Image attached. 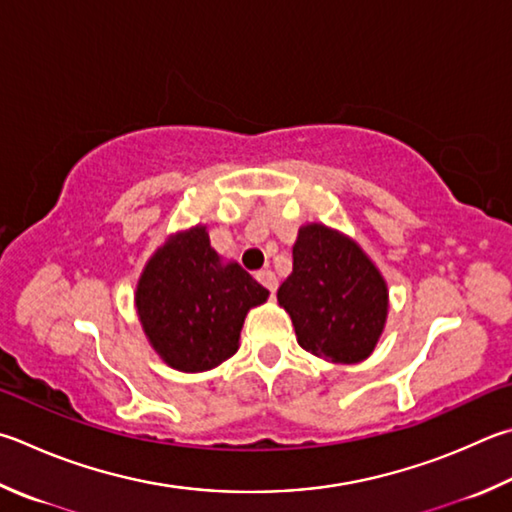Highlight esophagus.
<instances>
[{
  "instance_id": "34e87169",
  "label": "esophagus",
  "mask_w": 512,
  "mask_h": 512,
  "mask_svg": "<svg viewBox=\"0 0 512 512\" xmlns=\"http://www.w3.org/2000/svg\"><path fill=\"white\" fill-rule=\"evenodd\" d=\"M257 280L262 282L268 288V291H271V295L277 291V277H275L273 271H268V268H266V271L257 273Z\"/></svg>"
}]
</instances>
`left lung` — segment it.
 <instances>
[{
  "label": "left lung",
  "mask_w": 512,
  "mask_h": 512,
  "mask_svg": "<svg viewBox=\"0 0 512 512\" xmlns=\"http://www.w3.org/2000/svg\"><path fill=\"white\" fill-rule=\"evenodd\" d=\"M300 347L318 358L365 360L387 318V286L358 244L322 224L300 228L293 273L277 291Z\"/></svg>",
  "instance_id": "8db88e82"
}]
</instances>
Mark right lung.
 Segmentation results:
<instances>
[{
  "mask_svg": "<svg viewBox=\"0 0 512 512\" xmlns=\"http://www.w3.org/2000/svg\"><path fill=\"white\" fill-rule=\"evenodd\" d=\"M268 291L239 264H221L203 226L165 241L147 262L136 309L156 353L181 371H208L239 347L248 309Z\"/></svg>",
  "mask_w": 512,
  "mask_h": 512,
  "instance_id": "add662e5",
  "label": "right lung"
}]
</instances>
